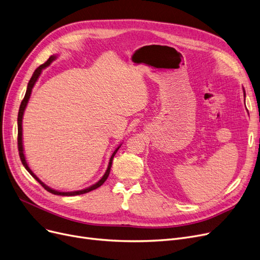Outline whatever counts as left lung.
I'll use <instances>...</instances> for the list:
<instances>
[{
	"label": "left lung",
	"instance_id": "8db88e82",
	"mask_svg": "<svg viewBox=\"0 0 260 260\" xmlns=\"http://www.w3.org/2000/svg\"><path fill=\"white\" fill-rule=\"evenodd\" d=\"M243 94H244V96H245V92H244V93H243Z\"/></svg>",
	"mask_w": 260,
	"mask_h": 260
}]
</instances>
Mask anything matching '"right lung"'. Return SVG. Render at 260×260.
I'll use <instances>...</instances> for the list:
<instances>
[{
    "mask_svg": "<svg viewBox=\"0 0 260 260\" xmlns=\"http://www.w3.org/2000/svg\"><path fill=\"white\" fill-rule=\"evenodd\" d=\"M55 58H56V56L53 55V56H51V57H50L46 62L42 63L41 66H39V67L37 68V69L35 70V72H34L32 76L30 77V80H29V82H28L27 89H26V93H25V95H24V99L22 100L20 108H19V114H18V150H19V156H20V159H21V161H22V165L24 166V168L30 173V175H31L34 178H35V179L37 180V182H39V184H40L44 189H46L47 191H49L50 193H53V194H56V196L72 197V196H78V194L87 193V192H89V191H92V190L99 188L100 186H102V185L105 183V180L107 179V177H108V175H109V173H110V168H111L112 159H114V157H115L116 153L118 152V150H119V148H120L121 145L118 146V148L115 150V152L112 153V155H111V157H110L109 164H108V168H107V170H106L105 174L103 175V177L101 178V179L99 180V182L95 183L94 185L90 186V187H88V188H86V189H83V190L72 191V192H60V191H56V190H54V189H51V188L48 187L47 185H44V184L41 182V180H40L35 174L32 173V171L30 170L28 165H27V162H26V160H25V156H24V153H23V144H22V118H23L24 109H25V107H26V105H27V102H28V100H29V96H30V93H31V89H32L34 85H35V83L37 82L39 75L41 74V71L44 69V68H47Z\"/></svg>",
    "mask_w": 260,
    "mask_h": 260,
    "instance_id": "right-lung-1",
    "label": "right lung"
}]
</instances>
